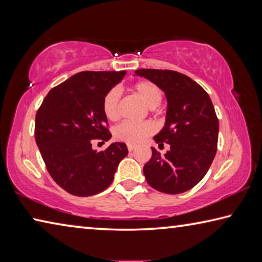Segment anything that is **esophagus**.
<instances>
[{"label": "esophagus", "instance_id": "34e87169", "mask_svg": "<svg viewBox=\"0 0 262 262\" xmlns=\"http://www.w3.org/2000/svg\"><path fill=\"white\" fill-rule=\"evenodd\" d=\"M135 145H129L128 144V150H129V151H133V150H135Z\"/></svg>", "mask_w": 262, "mask_h": 262}]
</instances>
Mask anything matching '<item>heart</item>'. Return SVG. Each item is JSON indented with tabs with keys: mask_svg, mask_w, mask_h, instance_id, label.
<instances>
[{
	"mask_svg": "<svg viewBox=\"0 0 262 262\" xmlns=\"http://www.w3.org/2000/svg\"><path fill=\"white\" fill-rule=\"evenodd\" d=\"M133 94L139 97L149 108H155L162 100V92L156 84L150 81H140L130 88ZM101 111L108 121L119 119V96L115 90H111L104 96L101 101ZM156 128L151 122H122L114 128V139L125 142L129 145H136L143 142L148 136L152 135Z\"/></svg>",
	"mask_w": 262,
	"mask_h": 262,
	"instance_id": "obj_1",
	"label": "heart"
}]
</instances>
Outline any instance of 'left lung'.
Wrapping results in <instances>:
<instances>
[{
  "label": "left lung",
  "instance_id": "obj_1",
  "mask_svg": "<svg viewBox=\"0 0 262 262\" xmlns=\"http://www.w3.org/2000/svg\"><path fill=\"white\" fill-rule=\"evenodd\" d=\"M144 77L164 91L167 100L163 129L154 137L156 143L170 144L162 156H152L143 167L147 183L166 194H179L200 183L217 151L219 119L209 95L192 78L173 70L139 69Z\"/></svg>",
  "mask_w": 262,
  "mask_h": 262
}]
</instances>
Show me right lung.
Returning a JSON list of instances; mask_svg holds the SVG:
<instances>
[{
  "mask_svg": "<svg viewBox=\"0 0 262 262\" xmlns=\"http://www.w3.org/2000/svg\"><path fill=\"white\" fill-rule=\"evenodd\" d=\"M125 75V70L75 74L48 92L35 114V142L48 173L66 192L76 196L103 192L127 156L122 142L104 151L92 149L94 141L112 137L101 101Z\"/></svg>",
  "mask_w": 262,
  "mask_h": 262,
  "instance_id": "1",
  "label": "right lung"
}]
</instances>
